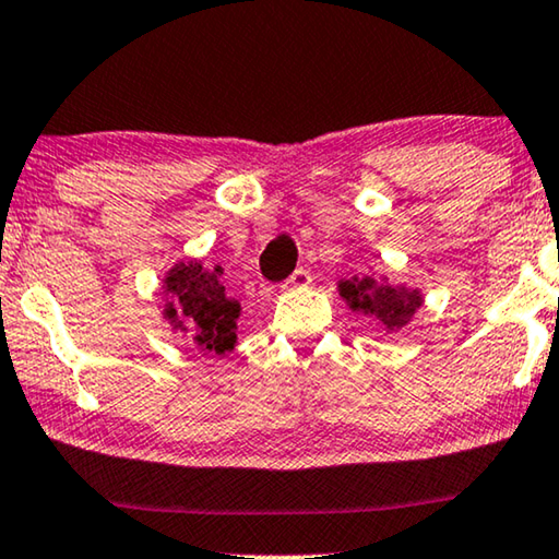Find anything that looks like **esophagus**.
I'll use <instances>...</instances> for the list:
<instances>
[{
    "mask_svg": "<svg viewBox=\"0 0 559 559\" xmlns=\"http://www.w3.org/2000/svg\"><path fill=\"white\" fill-rule=\"evenodd\" d=\"M308 286H311V273H308L306 269H298V271H294V276L283 283V290H301Z\"/></svg>",
    "mask_w": 559,
    "mask_h": 559,
    "instance_id": "obj_1",
    "label": "esophagus"
}]
</instances>
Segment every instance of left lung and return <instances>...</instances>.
Listing matches in <instances>:
<instances>
[{
  "instance_id": "1",
  "label": "left lung",
  "mask_w": 559,
  "mask_h": 559,
  "mask_svg": "<svg viewBox=\"0 0 559 559\" xmlns=\"http://www.w3.org/2000/svg\"><path fill=\"white\" fill-rule=\"evenodd\" d=\"M336 288L348 311L366 316L386 336H394L404 326H409L416 311L424 306L421 288L391 281L384 273L381 276H373V273L359 276L356 273V276L341 278Z\"/></svg>"
}]
</instances>
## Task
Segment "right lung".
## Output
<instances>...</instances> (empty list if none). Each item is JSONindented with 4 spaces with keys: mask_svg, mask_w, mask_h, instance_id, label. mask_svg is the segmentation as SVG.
<instances>
[{
    "mask_svg": "<svg viewBox=\"0 0 559 559\" xmlns=\"http://www.w3.org/2000/svg\"><path fill=\"white\" fill-rule=\"evenodd\" d=\"M221 263L180 258L160 278L163 319L173 333L193 341L200 354L226 356L238 346L243 308L226 294Z\"/></svg>",
    "mask_w": 559,
    "mask_h": 559,
    "instance_id": "obj_1",
    "label": "right lung"
}]
</instances>
